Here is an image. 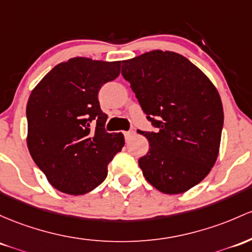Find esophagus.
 Here are the masks:
<instances>
[{
    "label": "esophagus",
    "instance_id": "esophagus-1",
    "mask_svg": "<svg viewBox=\"0 0 252 252\" xmlns=\"http://www.w3.org/2000/svg\"><path fill=\"white\" fill-rule=\"evenodd\" d=\"M134 134H135L134 131H123V135H124V137H126V140L130 139V137H131Z\"/></svg>",
    "mask_w": 252,
    "mask_h": 252
}]
</instances>
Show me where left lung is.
Masks as SVG:
<instances>
[{"instance_id": "8db88e82", "label": "left lung", "mask_w": 252, "mask_h": 252, "mask_svg": "<svg viewBox=\"0 0 252 252\" xmlns=\"http://www.w3.org/2000/svg\"><path fill=\"white\" fill-rule=\"evenodd\" d=\"M122 75L157 132L140 131L149 151L139 159L159 191L183 193L202 182L219 156L223 110L206 74L172 51L146 52L122 62Z\"/></svg>"}]
</instances>
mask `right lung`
Masks as SVG:
<instances>
[{
    "instance_id": "right-lung-1",
    "label": "right lung",
    "mask_w": 252,
    "mask_h": 252,
    "mask_svg": "<svg viewBox=\"0 0 252 252\" xmlns=\"http://www.w3.org/2000/svg\"><path fill=\"white\" fill-rule=\"evenodd\" d=\"M121 73V61L74 57L54 67L27 101V147L49 183L69 195L92 191L122 151V132L105 131L101 86Z\"/></svg>"
}]
</instances>
